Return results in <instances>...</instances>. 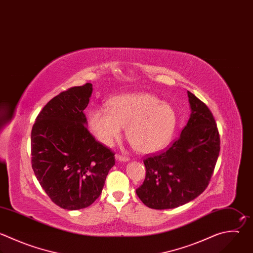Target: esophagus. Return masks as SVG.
I'll use <instances>...</instances> for the list:
<instances>
[{"label": "esophagus", "mask_w": 253, "mask_h": 253, "mask_svg": "<svg viewBox=\"0 0 253 253\" xmlns=\"http://www.w3.org/2000/svg\"><path fill=\"white\" fill-rule=\"evenodd\" d=\"M115 159H116V161H118V162H123V163L129 161V158H128V157H124V156H121V155H116V156H115Z\"/></svg>", "instance_id": "obj_1"}]
</instances>
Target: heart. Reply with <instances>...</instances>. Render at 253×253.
<instances>
[{
	"label": "heart",
	"mask_w": 253,
	"mask_h": 253,
	"mask_svg": "<svg viewBox=\"0 0 253 253\" xmlns=\"http://www.w3.org/2000/svg\"><path fill=\"white\" fill-rule=\"evenodd\" d=\"M88 123L97 140L111 146L126 127V136L142 154H153L170 143L177 125V114L169 103L146 92L114 96L107 108L88 113Z\"/></svg>",
	"instance_id": "heart-1"
}]
</instances>
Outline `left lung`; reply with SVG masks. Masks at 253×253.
<instances>
[{"instance_id": "1", "label": "left lung", "mask_w": 253, "mask_h": 253, "mask_svg": "<svg viewBox=\"0 0 253 253\" xmlns=\"http://www.w3.org/2000/svg\"><path fill=\"white\" fill-rule=\"evenodd\" d=\"M191 115L180 137L165 151L144 160L146 178L136 190L155 210L175 209L208 187L219 154V134L209 107L188 91Z\"/></svg>"}]
</instances>
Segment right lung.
Here are the masks:
<instances>
[{
    "label": "right lung",
    "mask_w": 253,
    "mask_h": 253,
    "mask_svg": "<svg viewBox=\"0 0 253 253\" xmlns=\"http://www.w3.org/2000/svg\"><path fill=\"white\" fill-rule=\"evenodd\" d=\"M92 84L75 86L53 97L40 112L32 129V167L50 200L76 211L99 198L115 165L114 154L87 129L83 110Z\"/></svg>",
    "instance_id": "right-lung-1"
}]
</instances>
